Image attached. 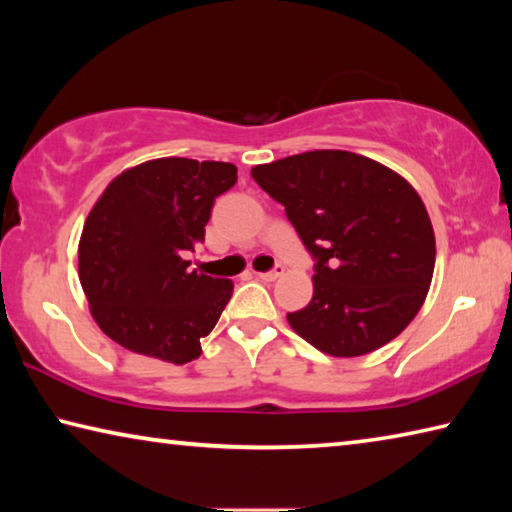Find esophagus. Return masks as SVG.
I'll use <instances>...</instances> for the list:
<instances>
[{"label":"esophagus","mask_w":512,"mask_h":512,"mask_svg":"<svg viewBox=\"0 0 512 512\" xmlns=\"http://www.w3.org/2000/svg\"><path fill=\"white\" fill-rule=\"evenodd\" d=\"M259 280H264V282H275L277 277H282L284 275V266L282 264H277L273 271H266V273H255Z\"/></svg>","instance_id":"1"}]
</instances>
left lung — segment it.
Returning <instances> with one entry per match:
<instances>
[{"label": "left lung", "mask_w": 512, "mask_h": 512, "mask_svg": "<svg viewBox=\"0 0 512 512\" xmlns=\"http://www.w3.org/2000/svg\"><path fill=\"white\" fill-rule=\"evenodd\" d=\"M250 176L314 257V298L289 325L329 357H361L393 341L427 298L436 237L418 192L350 151H309Z\"/></svg>", "instance_id": "8db88e82"}]
</instances>
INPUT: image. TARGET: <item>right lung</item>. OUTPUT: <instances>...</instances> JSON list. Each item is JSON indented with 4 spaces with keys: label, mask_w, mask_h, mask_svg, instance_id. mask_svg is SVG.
Masks as SVG:
<instances>
[{
    "label": "right lung",
    "mask_w": 512,
    "mask_h": 512,
    "mask_svg": "<svg viewBox=\"0 0 512 512\" xmlns=\"http://www.w3.org/2000/svg\"><path fill=\"white\" fill-rule=\"evenodd\" d=\"M237 183L230 162L160 158L117 176L92 207L79 277L101 332L121 348L183 366L201 357L232 282L189 268L214 198Z\"/></svg>",
    "instance_id": "add662e5"
}]
</instances>
